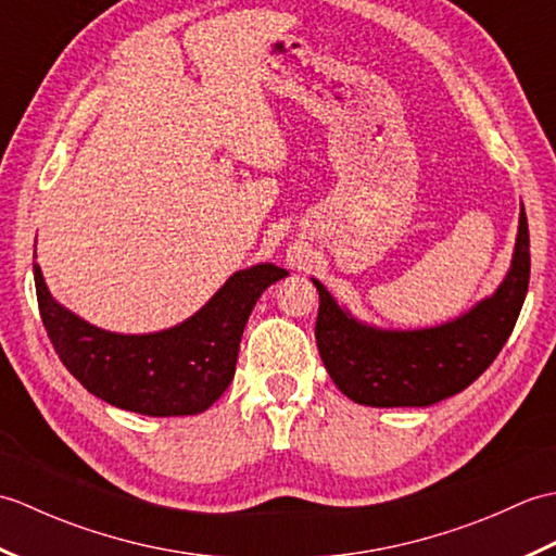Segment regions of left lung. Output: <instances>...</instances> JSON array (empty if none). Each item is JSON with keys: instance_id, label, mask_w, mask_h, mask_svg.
<instances>
[{"instance_id": "8db88e82", "label": "left lung", "mask_w": 556, "mask_h": 556, "mask_svg": "<svg viewBox=\"0 0 556 556\" xmlns=\"http://www.w3.org/2000/svg\"><path fill=\"white\" fill-rule=\"evenodd\" d=\"M530 279V236L521 205L511 267L492 296L437 327L380 329L361 323L325 285L315 323L317 351L351 401L375 408L432 406L464 392L490 368L514 332Z\"/></svg>"}]
</instances>
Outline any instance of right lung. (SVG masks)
<instances>
[{
	"label": "right lung",
	"instance_id": "add662e5",
	"mask_svg": "<svg viewBox=\"0 0 556 556\" xmlns=\"http://www.w3.org/2000/svg\"><path fill=\"white\" fill-rule=\"evenodd\" d=\"M40 317L66 370L108 404L140 416H195L233 380L243 327L263 291L289 271L271 263L239 269L181 325L152 334L100 329L52 299L33 263Z\"/></svg>",
	"mask_w": 556,
	"mask_h": 556
}]
</instances>
